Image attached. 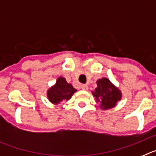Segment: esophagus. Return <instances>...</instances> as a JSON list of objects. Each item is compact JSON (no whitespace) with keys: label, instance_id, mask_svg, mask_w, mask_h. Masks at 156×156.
Segmentation results:
<instances>
[{"label":"esophagus","instance_id":"obj_1","mask_svg":"<svg viewBox=\"0 0 156 156\" xmlns=\"http://www.w3.org/2000/svg\"><path fill=\"white\" fill-rule=\"evenodd\" d=\"M81 89L83 90H87L88 86L87 84H82L81 85Z\"/></svg>","mask_w":156,"mask_h":156}]
</instances>
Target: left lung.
Listing matches in <instances>:
<instances>
[{
    "mask_svg": "<svg viewBox=\"0 0 156 156\" xmlns=\"http://www.w3.org/2000/svg\"><path fill=\"white\" fill-rule=\"evenodd\" d=\"M97 85L94 91H92V94L97 102L100 103V108L103 110L114 108L122 98L121 90L105 77L99 79Z\"/></svg>",
    "mask_w": 156,
    "mask_h": 156,
    "instance_id": "left-lung-1",
    "label": "left lung"
}]
</instances>
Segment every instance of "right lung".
Returning a JSON list of instances; mask_svg holds the SVG:
<instances>
[{"label":"right lung","instance_id":"obj_1","mask_svg":"<svg viewBox=\"0 0 156 156\" xmlns=\"http://www.w3.org/2000/svg\"><path fill=\"white\" fill-rule=\"evenodd\" d=\"M76 91L77 90L67 83L64 77L60 76L56 80L55 84L48 90L47 97L52 104L58 105L61 101L69 100Z\"/></svg>","mask_w":156,"mask_h":156}]
</instances>
